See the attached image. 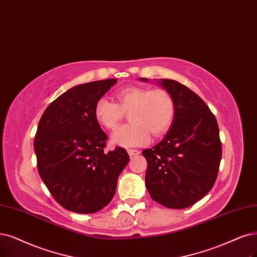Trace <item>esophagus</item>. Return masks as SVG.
I'll return each mask as SVG.
<instances>
[{
    "instance_id": "34e87169",
    "label": "esophagus",
    "mask_w": 257,
    "mask_h": 257,
    "mask_svg": "<svg viewBox=\"0 0 257 257\" xmlns=\"http://www.w3.org/2000/svg\"><path fill=\"white\" fill-rule=\"evenodd\" d=\"M128 155L132 158V157H136L140 155V151L137 149H128Z\"/></svg>"
}]
</instances>
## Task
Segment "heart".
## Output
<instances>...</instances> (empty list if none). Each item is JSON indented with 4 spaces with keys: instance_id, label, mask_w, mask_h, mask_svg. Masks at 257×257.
Instances as JSON below:
<instances>
[{
    "instance_id": "b5f03b06",
    "label": "heart",
    "mask_w": 257,
    "mask_h": 257,
    "mask_svg": "<svg viewBox=\"0 0 257 257\" xmlns=\"http://www.w3.org/2000/svg\"><path fill=\"white\" fill-rule=\"evenodd\" d=\"M116 103L100 98L95 103L94 116L102 127L115 129L123 113L129 112L130 123L119 127L112 135V143L122 147H137L148 143L149 132L155 137L165 134L175 116V102L162 89L149 90L127 87L115 93Z\"/></svg>"
}]
</instances>
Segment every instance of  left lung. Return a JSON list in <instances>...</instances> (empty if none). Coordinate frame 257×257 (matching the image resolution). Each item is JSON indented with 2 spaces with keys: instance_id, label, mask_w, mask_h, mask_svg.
I'll use <instances>...</instances> for the list:
<instances>
[{
  "instance_id": "8db88e82",
  "label": "left lung",
  "mask_w": 257,
  "mask_h": 257,
  "mask_svg": "<svg viewBox=\"0 0 257 257\" xmlns=\"http://www.w3.org/2000/svg\"><path fill=\"white\" fill-rule=\"evenodd\" d=\"M157 82L173 97L175 116L164 139L142 153L147 160L145 183L153 200L180 210L202 199L216 181L221 160L219 129L195 92L176 80Z\"/></svg>"
}]
</instances>
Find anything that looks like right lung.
<instances>
[{
  "label": "right lung",
  "instance_id": "add662e5",
  "mask_svg": "<svg viewBox=\"0 0 257 257\" xmlns=\"http://www.w3.org/2000/svg\"><path fill=\"white\" fill-rule=\"evenodd\" d=\"M116 81L71 88L45 109L38 125V172L55 200L71 212L92 214L108 205L130 161L125 148L104 153L108 137L94 116L95 103Z\"/></svg>",
  "mask_w": 257,
  "mask_h": 257
}]
</instances>
